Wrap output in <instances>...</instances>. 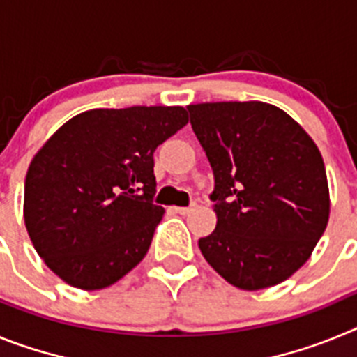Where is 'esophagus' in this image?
I'll use <instances>...</instances> for the list:
<instances>
[{
  "label": "esophagus",
  "instance_id": "34e87169",
  "mask_svg": "<svg viewBox=\"0 0 357 357\" xmlns=\"http://www.w3.org/2000/svg\"><path fill=\"white\" fill-rule=\"evenodd\" d=\"M193 209H195V204H191V206H189V207H175V211L178 214H189Z\"/></svg>",
  "mask_w": 357,
  "mask_h": 357
}]
</instances>
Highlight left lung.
Segmentation results:
<instances>
[{"label":"left lung","instance_id":"1","mask_svg":"<svg viewBox=\"0 0 357 357\" xmlns=\"http://www.w3.org/2000/svg\"><path fill=\"white\" fill-rule=\"evenodd\" d=\"M209 159L218 216L198 239L207 263L236 288H270L298 270L329 220L317 144L293 118L263 102L188 105Z\"/></svg>","mask_w":357,"mask_h":357}]
</instances>
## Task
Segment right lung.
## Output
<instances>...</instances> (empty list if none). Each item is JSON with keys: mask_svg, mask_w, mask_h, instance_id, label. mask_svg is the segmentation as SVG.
I'll return each instance as SVG.
<instances>
[{"mask_svg": "<svg viewBox=\"0 0 357 357\" xmlns=\"http://www.w3.org/2000/svg\"><path fill=\"white\" fill-rule=\"evenodd\" d=\"M185 123L182 107L94 109L37 151L24 181V223L53 273L102 289L141 263L164 214L153 204V151Z\"/></svg>", "mask_w": 357, "mask_h": 357, "instance_id": "right-lung-1", "label": "right lung"}]
</instances>
